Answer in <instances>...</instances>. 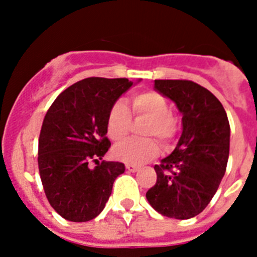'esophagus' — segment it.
<instances>
[{"mask_svg": "<svg viewBox=\"0 0 257 257\" xmlns=\"http://www.w3.org/2000/svg\"><path fill=\"white\" fill-rule=\"evenodd\" d=\"M126 169L128 170L130 172H136L138 170H139V167H138V166H135V165H130V163H127Z\"/></svg>", "mask_w": 257, "mask_h": 257, "instance_id": "esophagus-1", "label": "esophagus"}]
</instances>
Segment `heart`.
<instances>
[{
	"label": "heart",
	"instance_id": "heart-1",
	"mask_svg": "<svg viewBox=\"0 0 257 257\" xmlns=\"http://www.w3.org/2000/svg\"><path fill=\"white\" fill-rule=\"evenodd\" d=\"M131 108L135 115L149 118L144 128V136L157 138L162 144H169L178 133V122L171 114V108L165 96L156 91H142L133 95ZM106 134L112 140L124 139L130 131L131 114L123 101H115L106 114ZM160 147L153 139H128L113 148V156L118 161L130 165L142 163L156 158Z\"/></svg>",
	"mask_w": 257,
	"mask_h": 257
}]
</instances>
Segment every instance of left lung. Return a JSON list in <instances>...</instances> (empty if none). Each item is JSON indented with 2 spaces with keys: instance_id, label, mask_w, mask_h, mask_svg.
I'll use <instances>...</instances> for the list:
<instances>
[{
  "instance_id": "obj_1",
  "label": "left lung",
  "mask_w": 257,
  "mask_h": 257,
  "mask_svg": "<svg viewBox=\"0 0 257 257\" xmlns=\"http://www.w3.org/2000/svg\"><path fill=\"white\" fill-rule=\"evenodd\" d=\"M154 90L176 104L183 131L174 152L154 166L157 183L147 199L163 216L190 219L207 207L225 174L228 115L212 92L192 81L156 79Z\"/></svg>"
}]
</instances>
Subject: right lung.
<instances>
[{
	"mask_svg": "<svg viewBox=\"0 0 257 257\" xmlns=\"http://www.w3.org/2000/svg\"><path fill=\"white\" fill-rule=\"evenodd\" d=\"M131 86L127 78L82 79L61 92L45 115L38 169L50 205L65 220L95 219L124 172L123 163L100 160L110 147L105 136L109 108Z\"/></svg>",
	"mask_w": 257,
	"mask_h": 257,
	"instance_id": "right-lung-1",
	"label": "right lung"
}]
</instances>
